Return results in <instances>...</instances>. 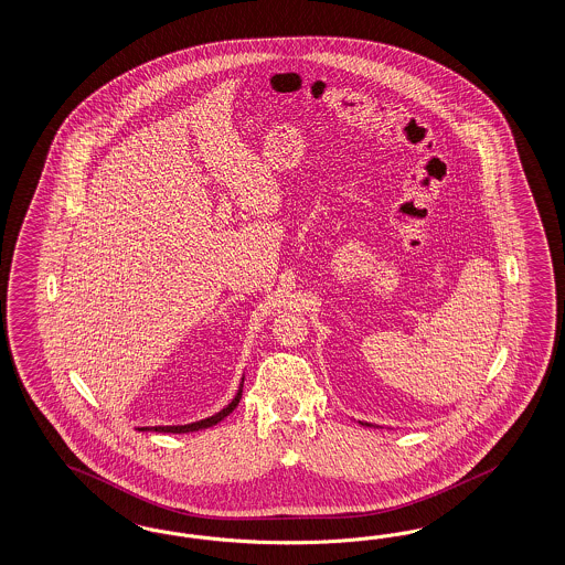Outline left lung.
Instances as JSON below:
<instances>
[{
	"label": "left lung",
	"instance_id": "obj_1",
	"mask_svg": "<svg viewBox=\"0 0 565 565\" xmlns=\"http://www.w3.org/2000/svg\"><path fill=\"white\" fill-rule=\"evenodd\" d=\"M359 423L362 427H376V425H371V423H362V420H359Z\"/></svg>",
	"mask_w": 565,
	"mask_h": 565
}]
</instances>
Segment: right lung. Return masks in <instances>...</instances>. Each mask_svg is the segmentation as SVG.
I'll return each instance as SVG.
<instances>
[{"label":"right lung","instance_id":"1","mask_svg":"<svg viewBox=\"0 0 565 565\" xmlns=\"http://www.w3.org/2000/svg\"><path fill=\"white\" fill-rule=\"evenodd\" d=\"M242 387H244V376L239 379L238 392L232 397V402L222 408L220 412H215L213 416L203 418V420H196V423H190V425H168V427H138L137 430H154V433H194V430H203V428L213 427L217 423H222L225 416H230L234 408L239 404V397H242Z\"/></svg>","mask_w":565,"mask_h":565}]
</instances>
